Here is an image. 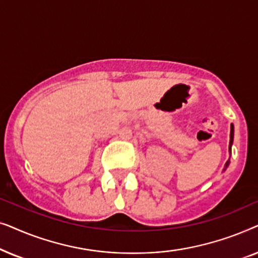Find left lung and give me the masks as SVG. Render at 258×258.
<instances>
[{"mask_svg":"<svg viewBox=\"0 0 258 258\" xmlns=\"http://www.w3.org/2000/svg\"><path fill=\"white\" fill-rule=\"evenodd\" d=\"M232 142H234V124L230 125V142H229V154L231 155V147H232ZM229 164H230V160H228L225 162L224 164V169L223 171H225V169L229 167Z\"/></svg>","mask_w":258,"mask_h":258,"instance_id":"left-lung-1","label":"left lung"}]
</instances>
